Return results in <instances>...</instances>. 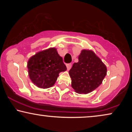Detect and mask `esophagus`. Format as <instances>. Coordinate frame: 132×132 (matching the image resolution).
Segmentation results:
<instances>
[{
	"instance_id": "esophagus-1",
	"label": "esophagus",
	"mask_w": 132,
	"mask_h": 132,
	"mask_svg": "<svg viewBox=\"0 0 132 132\" xmlns=\"http://www.w3.org/2000/svg\"><path fill=\"white\" fill-rule=\"evenodd\" d=\"M66 66H67V70H69L70 68H71V64H66Z\"/></svg>"
}]
</instances>
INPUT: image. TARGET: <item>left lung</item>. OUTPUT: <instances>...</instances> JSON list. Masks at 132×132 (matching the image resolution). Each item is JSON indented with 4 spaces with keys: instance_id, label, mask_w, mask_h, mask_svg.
Segmentation results:
<instances>
[{
    "instance_id": "obj_1",
    "label": "left lung",
    "mask_w": 132,
    "mask_h": 132,
    "mask_svg": "<svg viewBox=\"0 0 132 132\" xmlns=\"http://www.w3.org/2000/svg\"><path fill=\"white\" fill-rule=\"evenodd\" d=\"M106 71V65L93 52L83 50L79 62L69 71L72 88L79 94L91 93L102 84Z\"/></svg>"
}]
</instances>
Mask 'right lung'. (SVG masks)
Returning <instances> with one entry per match:
<instances>
[{
    "label": "right lung",
    "instance_id": "right-lung-1",
    "mask_svg": "<svg viewBox=\"0 0 132 132\" xmlns=\"http://www.w3.org/2000/svg\"><path fill=\"white\" fill-rule=\"evenodd\" d=\"M29 76L38 87L48 88L56 81L59 73L67 70L56 49L50 48L30 57L28 63Z\"/></svg>",
    "mask_w": 132,
    "mask_h": 132
}]
</instances>
